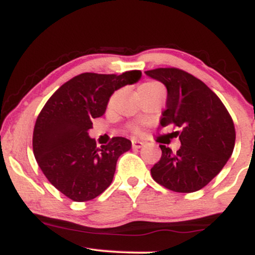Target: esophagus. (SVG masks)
Segmentation results:
<instances>
[{"label": "esophagus", "instance_id": "obj_1", "mask_svg": "<svg viewBox=\"0 0 255 255\" xmlns=\"http://www.w3.org/2000/svg\"><path fill=\"white\" fill-rule=\"evenodd\" d=\"M144 146V142L140 141V140H136V139H131V147L133 148H140Z\"/></svg>", "mask_w": 255, "mask_h": 255}]
</instances>
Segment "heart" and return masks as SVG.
I'll return each instance as SVG.
<instances>
[{
  "label": "heart",
  "instance_id": "obj_1",
  "mask_svg": "<svg viewBox=\"0 0 255 255\" xmlns=\"http://www.w3.org/2000/svg\"><path fill=\"white\" fill-rule=\"evenodd\" d=\"M153 87H160V84L156 83V81H147V83H144L140 85L139 90H144V89H153ZM131 129L134 131H139V128L135 127V126H133L131 127Z\"/></svg>",
  "mask_w": 255,
  "mask_h": 255
}]
</instances>
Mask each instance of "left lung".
Segmentation results:
<instances>
[{
	"mask_svg": "<svg viewBox=\"0 0 255 255\" xmlns=\"http://www.w3.org/2000/svg\"><path fill=\"white\" fill-rule=\"evenodd\" d=\"M165 85L166 109L160 126L172 125L181 141L176 152L159 145L162 157L151 168L153 180L177 193L204 188L228 162L235 146V126L213 91L194 75L174 68L146 71Z\"/></svg>",
	"mask_w": 255,
	"mask_h": 255,
	"instance_id": "1",
	"label": "left lung"
}]
</instances>
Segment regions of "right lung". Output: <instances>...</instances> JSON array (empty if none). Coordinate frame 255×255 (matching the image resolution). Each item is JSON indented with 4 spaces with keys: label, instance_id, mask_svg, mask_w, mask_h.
<instances>
[{
    "label": "right lung",
    "instance_id": "add662e5",
    "mask_svg": "<svg viewBox=\"0 0 255 255\" xmlns=\"http://www.w3.org/2000/svg\"><path fill=\"white\" fill-rule=\"evenodd\" d=\"M140 77V71L83 73L55 91L40 110L32 137L34 157L49 182L71 200H92L113 182L116 162L131 142L114 136L98 147L87 130L92 119L104 115L111 95Z\"/></svg>",
    "mask_w": 255,
    "mask_h": 255
}]
</instances>
